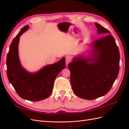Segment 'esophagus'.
I'll return each mask as SVG.
<instances>
[{
	"mask_svg": "<svg viewBox=\"0 0 129 129\" xmlns=\"http://www.w3.org/2000/svg\"><path fill=\"white\" fill-rule=\"evenodd\" d=\"M72 61V57L71 56H67L66 57V64L68 65Z\"/></svg>",
	"mask_w": 129,
	"mask_h": 129,
	"instance_id": "obj_1",
	"label": "esophagus"
}]
</instances>
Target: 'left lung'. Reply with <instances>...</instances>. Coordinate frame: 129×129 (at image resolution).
I'll return each mask as SVG.
<instances>
[{"instance_id":"left-lung-1","label":"left lung","mask_w":129,"mask_h":129,"mask_svg":"<svg viewBox=\"0 0 129 129\" xmlns=\"http://www.w3.org/2000/svg\"><path fill=\"white\" fill-rule=\"evenodd\" d=\"M99 34H108L92 42V57L73 58L68 64L73 91L81 99L93 100L110 90L118 76L120 55L111 33L95 23Z\"/></svg>"}]
</instances>
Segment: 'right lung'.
<instances>
[{"label": "right lung", "mask_w": 129, "mask_h": 129, "mask_svg": "<svg viewBox=\"0 0 129 129\" xmlns=\"http://www.w3.org/2000/svg\"><path fill=\"white\" fill-rule=\"evenodd\" d=\"M28 28V25L23 27L10 45L6 58L7 75L10 82L22 99L39 101L47 99L52 93L56 76L65 67L66 58L46 66L37 73L27 72L19 60L18 44L20 37Z\"/></svg>", "instance_id": "obj_1"}]
</instances>
